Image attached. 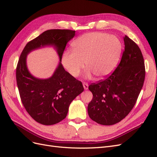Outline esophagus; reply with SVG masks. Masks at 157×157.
<instances>
[{
    "instance_id": "obj_1",
    "label": "esophagus",
    "mask_w": 157,
    "mask_h": 157,
    "mask_svg": "<svg viewBox=\"0 0 157 157\" xmlns=\"http://www.w3.org/2000/svg\"><path fill=\"white\" fill-rule=\"evenodd\" d=\"M83 86H84V88L85 90H88V84L87 82H83Z\"/></svg>"
}]
</instances>
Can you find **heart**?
Wrapping results in <instances>:
<instances>
[{"label": "heart", "instance_id": "b5f03b06", "mask_svg": "<svg viewBox=\"0 0 157 157\" xmlns=\"http://www.w3.org/2000/svg\"><path fill=\"white\" fill-rule=\"evenodd\" d=\"M71 47L72 51L64 53L62 63L74 77L84 69V62L88 69L87 77L92 74L99 78L107 77L115 69L121 52V43L117 37L99 32L80 36Z\"/></svg>", "mask_w": 157, "mask_h": 157}]
</instances>
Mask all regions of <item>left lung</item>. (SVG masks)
<instances>
[{
    "mask_svg": "<svg viewBox=\"0 0 157 157\" xmlns=\"http://www.w3.org/2000/svg\"><path fill=\"white\" fill-rule=\"evenodd\" d=\"M124 50L113 72L104 80L90 84L93 98L88 105L90 118L98 124L113 125L132 111L143 87L145 68L139 46L124 36Z\"/></svg>",
    "mask_w": 157,
    "mask_h": 157,
    "instance_id": "obj_1",
    "label": "left lung"
}]
</instances>
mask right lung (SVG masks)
I'll return each instance as SVG.
<instances>
[{
	"instance_id": "1",
	"label": "right lung",
	"mask_w": 157,
	"mask_h": 157,
	"mask_svg": "<svg viewBox=\"0 0 157 157\" xmlns=\"http://www.w3.org/2000/svg\"><path fill=\"white\" fill-rule=\"evenodd\" d=\"M75 33V31L69 29L47 30L27 42L18 60L16 81L21 102L29 115L41 124L52 125L63 120L70 103L83 92L84 87L82 82L66 71L60 62L51 78H35L27 70V55L41 46L54 45L61 60L66 44Z\"/></svg>"
}]
</instances>
